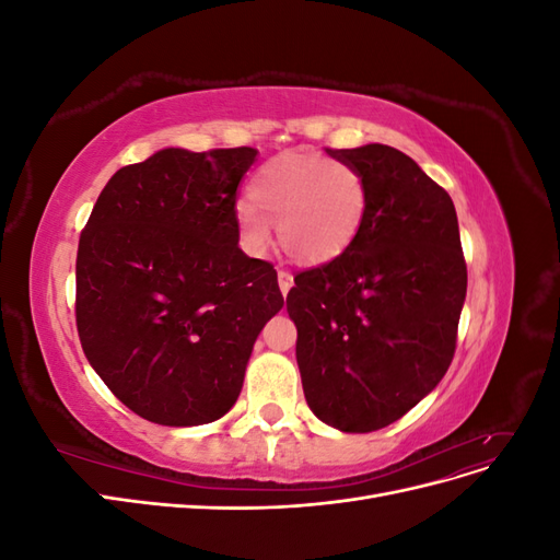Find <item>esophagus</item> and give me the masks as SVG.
<instances>
[{
  "label": "esophagus",
  "mask_w": 560,
  "mask_h": 560,
  "mask_svg": "<svg viewBox=\"0 0 560 560\" xmlns=\"http://www.w3.org/2000/svg\"><path fill=\"white\" fill-rule=\"evenodd\" d=\"M278 284H280V292H282V296H287V292L292 290V284H294V278H292V273L290 270H278Z\"/></svg>",
  "instance_id": "obj_1"
}]
</instances>
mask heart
Masks as SVG:
<instances>
[{
    "instance_id": "1",
    "label": "heart",
    "mask_w": 560,
    "mask_h": 560,
    "mask_svg": "<svg viewBox=\"0 0 560 560\" xmlns=\"http://www.w3.org/2000/svg\"><path fill=\"white\" fill-rule=\"evenodd\" d=\"M235 206V224L249 252H264L270 224L287 257L317 266L338 257L358 235L366 212V184L354 165L319 154L268 161Z\"/></svg>"
}]
</instances>
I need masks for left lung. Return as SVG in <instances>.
Returning a JSON list of instances; mask_svg holds the SVG:
<instances>
[{"mask_svg":"<svg viewBox=\"0 0 560 560\" xmlns=\"http://www.w3.org/2000/svg\"><path fill=\"white\" fill-rule=\"evenodd\" d=\"M366 184L354 241L287 294L311 411L341 432H374L430 395L451 366L467 264L451 196L387 144L327 149Z\"/></svg>","mask_w":560,"mask_h":560,"instance_id":"left-lung-1","label":"left lung"}]
</instances>
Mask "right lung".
Here are the masks:
<instances>
[{
    "mask_svg": "<svg viewBox=\"0 0 560 560\" xmlns=\"http://www.w3.org/2000/svg\"><path fill=\"white\" fill-rule=\"evenodd\" d=\"M257 149H161L116 171L81 231L77 331L118 401L171 428L229 413L284 299L238 247L235 194Z\"/></svg>",
    "mask_w": 560,
    "mask_h": 560,
    "instance_id": "1",
    "label": "right lung"
}]
</instances>
